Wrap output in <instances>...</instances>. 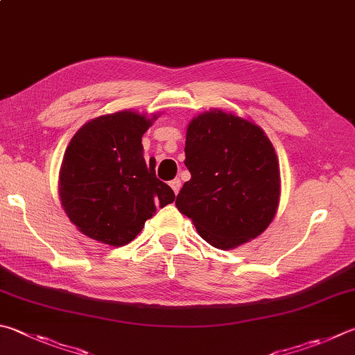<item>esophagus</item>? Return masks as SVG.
<instances>
[{
    "instance_id": "34e87169",
    "label": "esophagus",
    "mask_w": 355,
    "mask_h": 355,
    "mask_svg": "<svg viewBox=\"0 0 355 355\" xmlns=\"http://www.w3.org/2000/svg\"><path fill=\"white\" fill-rule=\"evenodd\" d=\"M171 184V188H172V191L173 192H175V196L178 194V192H180V188H182V182H180V180L178 178H175V180H172V182L169 183Z\"/></svg>"
}]
</instances>
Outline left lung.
I'll return each instance as SVG.
<instances>
[{
	"instance_id": "obj_1",
	"label": "left lung",
	"mask_w": 355,
	"mask_h": 355,
	"mask_svg": "<svg viewBox=\"0 0 355 355\" xmlns=\"http://www.w3.org/2000/svg\"><path fill=\"white\" fill-rule=\"evenodd\" d=\"M191 180L177 208L209 245L230 250L259 236L279 203V164L259 125L233 113L198 114L186 130Z\"/></svg>"
}]
</instances>
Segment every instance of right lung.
<instances>
[{"mask_svg": "<svg viewBox=\"0 0 355 355\" xmlns=\"http://www.w3.org/2000/svg\"><path fill=\"white\" fill-rule=\"evenodd\" d=\"M132 110L94 118L69 141L62 161L59 194L77 230L122 247L137 237L157 206L172 203L171 186L144 159L141 138L153 119Z\"/></svg>", "mask_w": 355, "mask_h": 355, "instance_id": "1", "label": "right lung"}]
</instances>
